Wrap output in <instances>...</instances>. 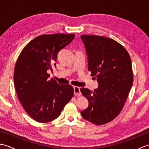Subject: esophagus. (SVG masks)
Listing matches in <instances>:
<instances>
[{"instance_id": "1", "label": "esophagus", "mask_w": 149, "mask_h": 149, "mask_svg": "<svg viewBox=\"0 0 149 149\" xmlns=\"http://www.w3.org/2000/svg\"><path fill=\"white\" fill-rule=\"evenodd\" d=\"M74 95L75 96H81V93L80 91V88L77 87V86H74Z\"/></svg>"}]
</instances>
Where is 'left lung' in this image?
<instances>
[{
  "label": "left lung",
  "mask_w": 149,
  "mask_h": 149,
  "mask_svg": "<svg viewBox=\"0 0 149 149\" xmlns=\"http://www.w3.org/2000/svg\"><path fill=\"white\" fill-rule=\"evenodd\" d=\"M81 38L86 47L88 70L99 83L93 91L80 89L89 102L81 114L94 124L104 125L119 115L127 99L133 83L131 59L123 46L111 38L96 35Z\"/></svg>",
  "instance_id": "left-lung-1"
}]
</instances>
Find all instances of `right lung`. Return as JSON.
<instances>
[{
	"label": "right lung",
	"mask_w": 149,
	"mask_h": 149,
	"mask_svg": "<svg viewBox=\"0 0 149 149\" xmlns=\"http://www.w3.org/2000/svg\"><path fill=\"white\" fill-rule=\"evenodd\" d=\"M74 37V34L61 33L37 36L17 59L14 71L16 92L26 113L37 122L46 123L58 118L74 96L71 85L48 80L47 70H52L59 51Z\"/></svg>",
	"instance_id": "1"
}]
</instances>
